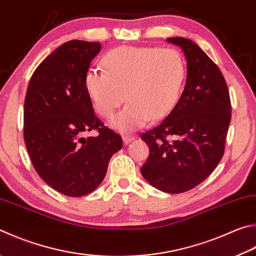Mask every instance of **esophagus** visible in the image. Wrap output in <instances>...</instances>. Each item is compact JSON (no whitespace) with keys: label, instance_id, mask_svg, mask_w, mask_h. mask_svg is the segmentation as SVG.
<instances>
[{"label":"esophagus","instance_id":"1","mask_svg":"<svg viewBox=\"0 0 256 256\" xmlns=\"http://www.w3.org/2000/svg\"><path fill=\"white\" fill-rule=\"evenodd\" d=\"M133 140H136V136H123V141L125 144L132 142Z\"/></svg>","mask_w":256,"mask_h":256}]
</instances>
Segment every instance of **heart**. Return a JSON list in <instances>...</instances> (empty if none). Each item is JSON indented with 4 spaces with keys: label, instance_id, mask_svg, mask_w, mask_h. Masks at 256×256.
<instances>
[{
    "label": "heart",
    "instance_id": "obj_1",
    "mask_svg": "<svg viewBox=\"0 0 256 256\" xmlns=\"http://www.w3.org/2000/svg\"><path fill=\"white\" fill-rule=\"evenodd\" d=\"M105 72H88L85 88L100 116L110 118L124 98L128 104L112 120L122 132L159 120L178 103L187 76L184 56L172 48L122 46L103 59Z\"/></svg>",
    "mask_w": 256,
    "mask_h": 256
}]
</instances>
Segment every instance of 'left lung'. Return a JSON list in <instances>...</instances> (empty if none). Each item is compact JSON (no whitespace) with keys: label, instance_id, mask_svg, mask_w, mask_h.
Wrapping results in <instances>:
<instances>
[{"label":"left lung","instance_id":"1","mask_svg":"<svg viewBox=\"0 0 256 256\" xmlns=\"http://www.w3.org/2000/svg\"><path fill=\"white\" fill-rule=\"evenodd\" d=\"M166 41L182 49L187 80L169 115L141 136L150 150L141 174L161 192L180 194L202 182L220 164L232 106L217 64L192 40L176 36Z\"/></svg>","mask_w":256,"mask_h":256}]
</instances>
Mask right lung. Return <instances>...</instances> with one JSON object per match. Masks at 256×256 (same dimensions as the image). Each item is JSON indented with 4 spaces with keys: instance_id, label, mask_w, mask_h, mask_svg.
Instances as JSON below:
<instances>
[{
    "instance_id": "add662e5",
    "label": "right lung",
    "mask_w": 256,
    "mask_h": 256,
    "mask_svg": "<svg viewBox=\"0 0 256 256\" xmlns=\"http://www.w3.org/2000/svg\"><path fill=\"white\" fill-rule=\"evenodd\" d=\"M100 42L72 40L49 54L32 75L24 100V142L34 169L46 184L69 197L98 187L122 136L104 126L85 88ZM97 129L99 136L82 138Z\"/></svg>"
}]
</instances>
